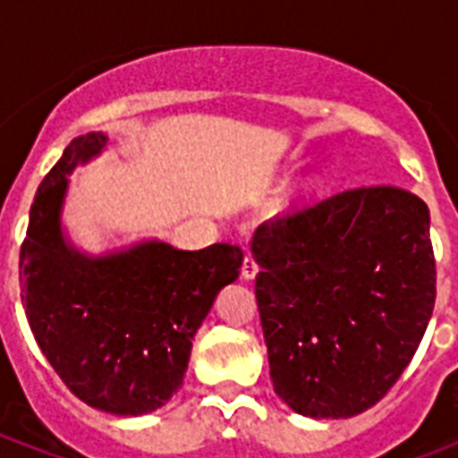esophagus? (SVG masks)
<instances>
[{"mask_svg":"<svg viewBox=\"0 0 458 458\" xmlns=\"http://www.w3.org/2000/svg\"><path fill=\"white\" fill-rule=\"evenodd\" d=\"M259 273V264H257V259L251 257V254H247L242 261V278L244 280H254V276Z\"/></svg>","mask_w":458,"mask_h":458,"instance_id":"obj_1","label":"esophagus"}]
</instances>
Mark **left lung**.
Returning <instances> with one entry per match:
<instances>
[{"mask_svg":"<svg viewBox=\"0 0 458 458\" xmlns=\"http://www.w3.org/2000/svg\"><path fill=\"white\" fill-rule=\"evenodd\" d=\"M257 304L273 390L309 419H349L397 383L435 306L426 201L356 187L259 225Z\"/></svg>","mask_w":458,"mask_h":458,"instance_id":"obj_1","label":"left lung"}]
</instances>
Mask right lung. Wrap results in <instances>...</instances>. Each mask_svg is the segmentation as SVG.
<instances>
[{
    "instance_id": "obj_1",
    "label": "right lung",
    "mask_w": 458,
    "mask_h": 458,
    "mask_svg": "<svg viewBox=\"0 0 458 458\" xmlns=\"http://www.w3.org/2000/svg\"><path fill=\"white\" fill-rule=\"evenodd\" d=\"M106 145L104 132L75 138L38 187L21 247V300L42 354L75 397L142 416L180 390L194 335L244 254L235 244L185 251L157 237L82 251L64 228L68 175Z\"/></svg>"
}]
</instances>
